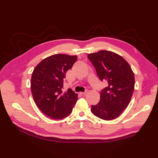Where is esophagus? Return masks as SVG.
<instances>
[{
	"label": "esophagus",
	"instance_id": "obj_1",
	"mask_svg": "<svg viewBox=\"0 0 158 158\" xmlns=\"http://www.w3.org/2000/svg\"><path fill=\"white\" fill-rule=\"evenodd\" d=\"M88 92H89V91L87 89V90H85L84 92H80V94H82V95H85L86 94H88Z\"/></svg>",
	"mask_w": 158,
	"mask_h": 158
}]
</instances>
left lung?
<instances>
[{
  "label": "left lung",
  "instance_id": "8db88e82",
  "mask_svg": "<svg viewBox=\"0 0 158 158\" xmlns=\"http://www.w3.org/2000/svg\"><path fill=\"white\" fill-rule=\"evenodd\" d=\"M88 59L102 81L107 87L100 94V101L91 111L100 118L109 121L118 117L128 106L135 89V75L131 66L115 52L102 50L90 53Z\"/></svg>",
  "mask_w": 158,
  "mask_h": 158
}]
</instances>
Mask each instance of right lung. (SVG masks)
Instances as JSON below:
<instances>
[{"mask_svg":"<svg viewBox=\"0 0 158 158\" xmlns=\"http://www.w3.org/2000/svg\"><path fill=\"white\" fill-rule=\"evenodd\" d=\"M76 60V55L56 54L41 60L33 71L32 96L37 106L51 118L68 117L77 102V94L70 89L62 90L66 73Z\"/></svg>","mask_w":158,"mask_h":158,"instance_id":"right-lung-1","label":"right lung"}]
</instances>
